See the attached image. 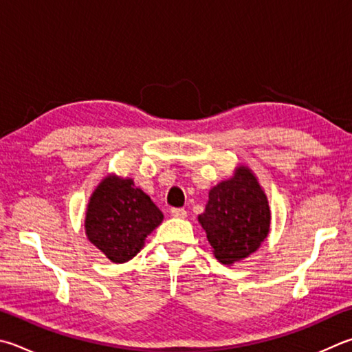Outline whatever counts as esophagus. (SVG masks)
I'll return each instance as SVG.
<instances>
[{"instance_id": "34e87169", "label": "esophagus", "mask_w": 352, "mask_h": 352, "mask_svg": "<svg viewBox=\"0 0 352 352\" xmlns=\"http://www.w3.org/2000/svg\"><path fill=\"white\" fill-rule=\"evenodd\" d=\"M170 215L175 217V219H186L188 212L182 208H174V209H170Z\"/></svg>"}]
</instances>
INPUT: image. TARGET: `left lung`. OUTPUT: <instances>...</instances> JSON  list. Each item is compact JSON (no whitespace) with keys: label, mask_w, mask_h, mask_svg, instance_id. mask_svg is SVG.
I'll return each mask as SVG.
<instances>
[{"label":"left lung","mask_w":352,"mask_h":352,"mask_svg":"<svg viewBox=\"0 0 352 352\" xmlns=\"http://www.w3.org/2000/svg\"><path fill=\"white\" fill-rule=\"evenodd\" d=\"M198 223L223 265H234L257 251L270 234L271 208L252 169L239 164L232 177L215 184Z\"/></svg>","instance_id":"8db88e82"}]
</instances>
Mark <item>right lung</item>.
<instances>
[{
	"mask_svg": "<svg viewBox=\"0 0 352 352\" xmlns=\"http://www.w3.org/2000/svg\"><path fill=\"white\" fill-rule=\"evenodd\" d=\"M162 221V210L132 178L107 174L89 198L85 231L112 263H126L142 251L146 237Z\"/></svg>",
	"mask_w": 352,
	"mask_h": 352,
	"instance_id": "obj_1",
	"label": "right lung"
}]
</instances>
